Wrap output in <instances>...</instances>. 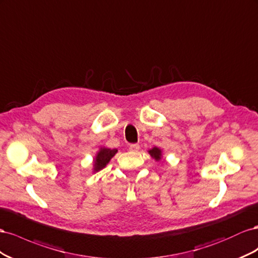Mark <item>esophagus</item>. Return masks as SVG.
Wrapping results in <instances>:
<instances>
[{"instance_id": "esophagus-1", "label": "esophagus", "mask_w": 258, "mask_h": 258, "mask_svg": "<svg viewBox=\"0 0 258 258\" xmlns=\"http://www.w3.org/2000/svg\"><path fill=\"white\" fill-rule=\"evenodd\" d=\"M139 148H141V147H139V145H131L130 146V151H138L139 150Z\"/></svg>"}]
</instances>
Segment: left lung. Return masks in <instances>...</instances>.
Here are the masks:
<instances>
[{"instance_id":"obj_1","label":"left lung","mask_w":258,"mask_h":258,"mask_svg":"<svg viewBox=\"0 0 258 258\" xmlns=\"http://www.w3.org/2000/svg\"><path fill=\"white\" fill-rule=\"evenodd\" d=\"M148 153L150 154V157L157 162H161L163 160V150L159 148V147H153V148L148 150Z\"/></svg>"}]
</instances>
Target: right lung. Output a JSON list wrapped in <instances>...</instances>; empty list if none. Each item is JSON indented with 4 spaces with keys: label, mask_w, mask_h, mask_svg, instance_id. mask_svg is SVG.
<instances>
[{
    "label": "right lung",
    "mask_w": 258,
    "mask_h": 258,
    "mask_svg": "<svg viewBox=\"0 0 258 258\" xmlns=\"http://www.w3.org/2000/svg\"><path fill=\"white\" fill-rule=\"evenodd\" d=\"M116 152V149H110L106 148V147H100L96 153V156L94 157L93 160V173H97L101 171L102 168H105L110 162V160L115 156Z\"/></svg>",
    "instance_id": "obj_1"
}]
</instances>
